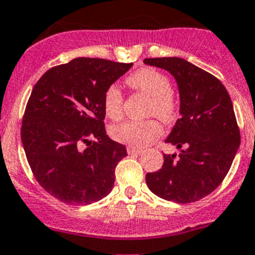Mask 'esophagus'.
Returning a JSON list of instances; mask_svg holds the SVG:
<instances>
[{
  "label": "esophagus",
  "mask_w": 255,
  "mask_h": 255,
  "mask_svg": "<svg viewBox=\"0 0 255 255\" xmlns=\"http://www.w3.org/2000/svg\"><path fill=\"white\" fill-rule=\"evenodd\" d=\"M127 151H128V154H136V155H141L142 154V150L141 149H136V147H133V146H128L127 147Z\"/></svg>",
  "instance_id": "obj_1"
}]
</instances>
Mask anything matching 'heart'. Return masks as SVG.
Returning a JSON list of instances; mask_svg holds the SVG:
<instances>
[{
    "label": "heart",
    "instance_id": "obj_1",
    "mask_svg": "<svg viewBox=\"0 0 255 255\" xmlns=\"http://www.w3.org/2000/svg\"><path fill=\"white\" fill-rule=\"evenodd\" d=\"M130 87L141 91L152 99L151 114L158 115L165 122H170L176 115L177 106L173 97L170 96V82L163 73L152 68L137 70L127 79ZM104 108L108 117L119 119L123 113V95L117 86L106 90L104 96ZM163 133V127L156 119L145 122L127 121L112 128L114 140L127 145L141 147L156 140Z\"/></svg>",
    "mask_w": 255,
    "mask_h": 255
}]
</instances>
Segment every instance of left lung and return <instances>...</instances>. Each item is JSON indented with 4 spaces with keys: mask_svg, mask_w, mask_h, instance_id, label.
I'll use <instances>...</instances> for the list:
<instances>
[{
    "mask_svg": "<svg viewBox=\"0 0 255 255\" xmlns=\"http://www.w3.org/2000/svg\"><path fill=\"white\" fill-rule=\"evenodd\" d=\"M143 63L176 79L181 115L165 138L180 155H163L161 169L146 174L147 187L180 204L200 200L220 186L240 146L231 97L216 77L185 59L155 57Z\"/></svg>",
    "mask_w": 255,
    "mask_h": 255,
    "instance_id": "obj_1",
    "label": "left lung"
}]
</instances>
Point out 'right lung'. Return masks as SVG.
Here are the masks:
<instances>
[{
    "label": "right lung",
    "instance_id": "obj_1",
    "mask_svg": "<svg viewBox=\"0 0 255 255\" xmlns=\"http://www.w3.org/2000/svg\"><path fill=\"white\" fill-rule=\"evenodd\" d=\"M132 63L77 57L35 83L21 125V142L35 180L54 198L87 205L109 195L126 146L104 127L106 90Z\"/></svg>",
    "mask_w": 255,
    "mask_h": 255
}]
</instances>
